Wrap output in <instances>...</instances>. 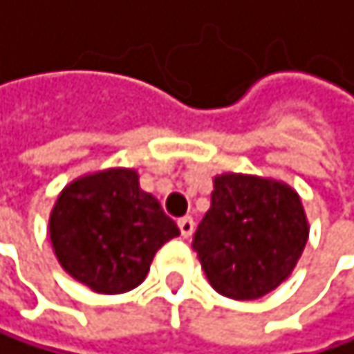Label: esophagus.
<instances>
[{"label":"esophagus","mask_w":354,"mask_h":354,"mask_svg":"<svg viewBox=\"0 0 354 354\" xmlns=\"http://www.w3.org/2000/svg\"><path fill=\"white\" fill-rule=\"evenodd\" d=\"M178 227H180V234H183L185 238H189V236L193 234V229H195L193 216H183V218L178 221Z\"/></svg>","instance_id":"esophagus-1"}]
</instances>
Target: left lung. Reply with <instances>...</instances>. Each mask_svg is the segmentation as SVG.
<instances>
[{
	"label": "left lung",
	"mask_w": 354,
	"mask_h": 354,
	"mask_svg": "<svg viewBox=\"0 0 354 354\" xmlns=\"http://www.w3.org/2000/svg\"><path fill=\"white\" fill-rule=\"evenodd\" d=\"M308 240L299 195L282 183L242 174L214 178L212 203L193 250L214 291L257 299L293 272Z\"/></svg>",
	"instance_id": "8db88e82"
}]
</instances>
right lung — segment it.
I'll list each match as a JSON object with an SVG mask.
<instances>
[{
  "mask_svg": "<svg viewBox=\"0 0 354 354\" xmlns=\"http://www.w3.org/2000/svg\"><path fill=\"white\" fill-rule=\"evenodd\" d=\"M180 236L133 169H108L65 187L50 214V242L63 270L97 293L136 289L155 252Z\"/></svg>",
  "mask_w": 354,
  "mask_h": 354,
  "instance_id": "right-lung-1",
  "label": "right lung"
}]
</instances>
